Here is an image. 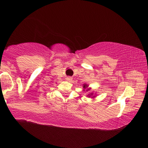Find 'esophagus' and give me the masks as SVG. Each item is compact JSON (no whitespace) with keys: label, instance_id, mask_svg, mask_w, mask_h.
Segmentation results:
<instances>
[{"label":"esophagus","instance_id":"obj_1","mask_svg":"<svg viewBox=\"0 0 148 148\" xmlns=\"http://www.w3.org/2000/svg\"><path fill=\"white\" fill-rule=\"evenodd\" d=\"M73 79L72 77H67L66 78V80L68 81V82H71Z\"/></svg>","mask_w":148,"mask_h":148}]
</instances>
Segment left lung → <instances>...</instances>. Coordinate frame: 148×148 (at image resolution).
Listing matches in <instances>:
<instances>
[{"label": "left lung", "instance_id": "1", "mask_svg": "<svg viewBox=\"0 0 148 148\" xmlns=\"http://www.w3.org/2000/svg\"><path fill=\"white\" fill-rule=\"evenodd\" d=\"M83 88H84V91H86V92H90V91H91V88H89V85L87 84H84V85H83ZM95 94H96V93H95ZM88 96V98H94L95 97H96V96H95V95H94V92H92L91 93H89V94L87 95Z\"/></svg>", "mask_w": 148, "mask_h": 148}]
</instances>
